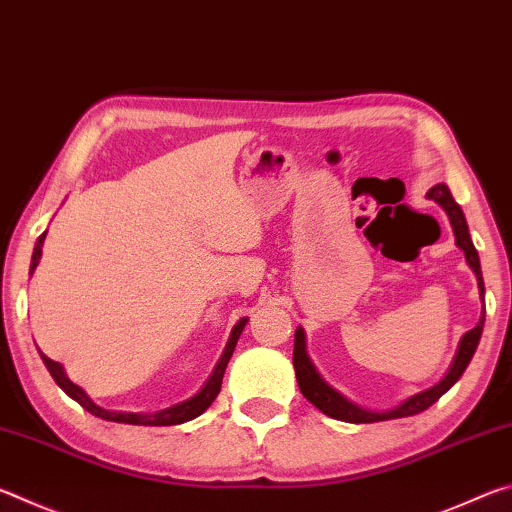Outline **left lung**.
I'll use <instances>...</instances> for the list:
<instances>
[{
    "mask_svg": "<svg viewBox=\"0 0 512 512\" xmlns=\"http://www.w3.org/2000/svg\"><path fill=\"white\" fill-rule=\"evenodd\" d=\"M429 198H433L443 210L447 212L449 221H452V228H454V235H456V246L463 250L467 264L472 266V271L476 275V280H479V291L483 296V275H481V264H479V255H476V248L470 239V230H467V223H465V216L463 210L458 207V203L449 194L447 185H436L429 189ZM483 316L479 320V325L474 329H470L463 336L461 341V348H458L456 359L452 363V370L447 372V377L436 384L429 391L413 395L411 400H406L402 406H397L393 411H386V413H372L366 409H359V406H354L352 402L345 400L339 393L334 391V388H329L320 375L316 372V368L311 366V361L305 352V334H302V329H296V341H293V368H296V379H298V386H300V393L307 397V400L316 406V409L323 411L329 418H336V420H343V422H354V424H368V422H381V420H395V418H406V415H415V413H422L424 409H429L433 402L440 400V395H445L449 388H452L461 375L467 368V363L472 361L474 357V350L476 345H479L481 339V332H483Z\"/></svg>",
    "mask_w": 512,
    "mask_h": 512,
    "instance_id": "left-lung-1",
    "label": "left lung"
}]
</instances>
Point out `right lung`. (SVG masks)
Wrapping results in <instances>:
<instances>
[{"label": "right lung", "mask_w": 512, "mask_h": 512, "mask_svg": "<svg viewBox=\"0 0 512 512\" xmlns=\"http://www.w3.org/2000/svg\"><path fill=\"white\" fill-rule=\"evenodd\" d=\"M42 241H45V235H42V237L38 239L36 250H33L31 271H33V268H36L38 262H40ZM244 325H246V318H241L239 323L235 325V329H232V336H230V341H228V348H225L223 357H221V361H219V366H216L214 375L210 377V381H207L201 393L194 395L192 400H187V402H183V404H176V406H171V409H164V411L151 413V415H146V413H121V411H106V409H101V406L94 404V402L90 400V397L81 391L79 386L72 384V381H69V379L65 377L63 366H60L58 361H51L49 357H45V354H40V357H42V361H45V366H47V370L51 372V377L56 379V384H58L60 388H63V391H65L69 397H72V400L79 402L85 411H90L92 415H97V418L110 420V422H124V424H144V427H171V424H183V422H187V420L198 418V415H201V413L207 409V406H210V404L216 400V395H219L221 384H223L225 368H228V361H230V357H232V352H235V345H237V339H239V334H241V329H244Z\"/></svg>", "instance_id": "1"}]
</instances>
